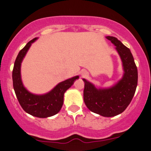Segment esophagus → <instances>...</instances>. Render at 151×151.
<instances>
[{
	"instance_id": "obj_1",
	"label": "esophagus",
	"mask_w": 151,
	"mask_h": 151,
	"mask_svg": "<svg viewBox=\"0 0 151 151\" xmlns=\"http://www.w3.org/2000/svg\"><path fill=\"white\" fill-rule=\"evenodd\" d=\"M80 75L83 77H85L88 75V72L87 71H85V70H83V71H81V72H80Z\"/></svg>"
}]
</instances>
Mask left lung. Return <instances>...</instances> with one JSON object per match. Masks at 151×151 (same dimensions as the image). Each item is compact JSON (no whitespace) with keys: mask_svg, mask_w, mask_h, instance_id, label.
Masks as SVG:
<instances>
[{"mask_svg":"<svg viewBox=\"0 0 151 151\" xmlns=\"http://www.w3.org/2000/svg\"><path fill=\"white\" fill-rule=\"evenodd\" d=\"M119 55L122 62L123 76L117 83L106 88L98 87L88 80L85 83L83 99L91 112L104 117L122 113L133 99L137 86V68L130 50L113 36H106Z\"/></svg>","mask_w":151,"mask_h":151,"instance_id":"obj_1","label":"left lung"}]
</instances>
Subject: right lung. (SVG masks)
I'll use <instances>...</instances> for the list:
<instances>
[{
  "mask_svg": "<svg viewBox=\"0 0 151 151\" xmlns=\"http://www.w3.org/2000/svg\"><path fill=\"white\" fill-rule=\"evenodd\" d=\"M38 38L32 39L19 51L14 65L12 80L15 94L22 109L33 116L45 118L58 113L63 106L65 92L80 77L74 76L60 82L46 93L35 94L30 92L22 83L21 65L31 45Z\"/></svg>",
  "mask_w": 151,
  "mask_h": 151,
  "instance_id": "right-lung-1",
  "label": "right lung"
}]
</instances>
